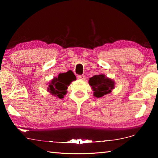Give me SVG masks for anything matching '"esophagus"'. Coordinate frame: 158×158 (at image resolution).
I'll list each match as a JSON object with an SVG mask.
<instances>
[{
  "mask_svg": "<svg viewBox=\"0 0 158 158\" xmlns=\"http://www.w3.org/2000/svg\"><path fill=\"white\" fill-rule=\"evenodd\" d=\"M78 79H81V80H84L85 79V76L84 75H83V74H81V75H78Z\"/></svg>",
  "mask_w": 158,
  "mask_h": 158,
  "instance_id": "obj_1",
  "label": "esophagus"
}]
</instances>
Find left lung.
Listing matches in <instances>:
<instances>
[{
    "label": "left lung",
    "mask_w": 158,
    "mask_h": 158,
    "mask_svg": "<svg viewBox=\"0 0 158 158\" xmlns=\"http://www.w3.org/2000/svg\"><path fill=\"white\" fill-rule=\"evenodd\" d=\"M89 84L92 87L96 98H101L109 94L114 88V82L111 79L106 78L104 74L95 75L89 79Z\"/></svg>",
    "instance_id": "obj_1"
}]
</instances>
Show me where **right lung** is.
<instances>
[{"label":"right lung","instance_id":"obj_1","mask_svg":"<svg viewBox=\"0 0 158 158\" xmlns=\"http://www.w3.org/2000/svg\"><path fill=\"white\" fill-rule=\"evenodd\" d=\"M75 79V75L70 71L59 74L58 77H54V79L49 83L48 91L60 99L63 98L64 95L67 93L66 90L68 89V86Z\"/></svg>","mask_w":158,"mask_h":158}]
</instances>
